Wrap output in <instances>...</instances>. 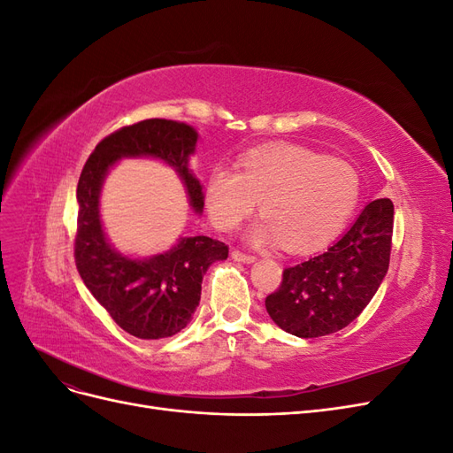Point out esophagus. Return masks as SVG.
<instances>
[{
	"label": "esophagus",
	"instance_id": "obj_1",
	"mask_svg": "<svg viewBox=\"0 0 453 453\" xmlns=\"http://www.w3.org/2000/svg\"><path fill=\"white\" fill-rule=\"evenodd\" d=\"M230 255H232V258L238 260V263H245V265H251V263H255V257H253V255L242 253V251H238V250H234V251H232Z\"/></svg>",
	"mask_w": 453,
	"mask_h": 453
}]
</instances>
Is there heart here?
I'll list each match as a JSON object with an SVG mask.
<instances>
[{"label": "heart", "instance_id": "b5f03b06", "mask_svg": "<svg viewBox=\"0 0 453 453\" xmlns=\"http://www.w3.org/2000/svg\"><path fill=\"white\" fill-rule=\"evenodd\" d=\"M361 180L351 164L323 158L296 145L263 147L240 158V172L215 166L205 202L211 221L234 230L260 202L265 221L250 238L281 242L289 251L321 248L348 223L359 202Z\"/></svg>", "mask_w": 453, "mask_h": 453}]
</instances>
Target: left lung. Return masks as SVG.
<instances>
[{"mask_svg":"<svg viewBox=\"0 0 453 453\" xmlns=\"http://www.w3.org/2000/svg\"><path fill=\"white\" fill-rule=\"evenodd\" d=\"M393 202L365 205L349 230L325 253L283 270L266 311L285 333L318 338L348 326L376 295L389 268Z\"/></svg>","mask_w":453,"mask_h":453,"instance_id":"left-lung-1","label":"left lung"}]
</instances>
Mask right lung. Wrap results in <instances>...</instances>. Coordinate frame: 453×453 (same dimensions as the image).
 Here are the masks:
<instances>
[{"label": "right lung", "mask_w": 453, "mask_h": 453, "mask_svg": "<svg viewBox=\"0 0 453 453\" xmlns=\"http://www.w3.org/2000/svg\"><path fill=\"white\" fill-rule=\"evenodd\" d=\"M196 142V130L185 122L147 119L104 138L79 177L77 270L92 296L122 331L135 338L160 340L185 328L200 303L203 273L228 257V248L208 236H185L172 250L149 258L122 255L107 242L102 226V185L117 160L153 157L177 172L190 205L202 213V185L188 170V157L195 153Z\"/></svg>", "instance_id": "right-lung-1"}]
</instances>
